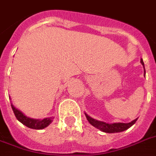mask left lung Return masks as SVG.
Here are the masks:
<instances>
[{
	"instance_id": "obj_1",
	"label": "left lung",
	"mask_w": 156,
	"mask_h": 156,
	"mask_svg": "<svg viewBox=\"0 0 156 156\" xmlns=\"http://www.w3.org/2000/svg\"><path fill=\"white\" fill-rule=\"evenodd\" d=\"M140 63H141L144 69H145V65H144V62H143L142 58L140 59ZM85 116H86L87 121L91 125L95 126L96 128H98L100 131H103V132H107V133H116V132H121V131H126V129L130 128L131 126L134 125L137 121L136 118V120H134V121L129 122V123H121V122H119V123L108 124V123H106V122H100V121H98V120L93 119L86 113H85Z\"/></svg>"
}]
</instances>
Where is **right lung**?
Instances as JSON below:
<instances>
[{"instance_id": "1", "label": "right lung", "mask_w": 156, "mask_h": 156, "mask_svg": "<svg viewBox=\"0 0 156 156\" xmlns=\"http://www.w3.org/2000/svg\"><path fill=\"white\" fill-rule=\"evenodd\" d=\"M11 107H12V110L14 112V114L16 117V119L22 123L23 125H25V126H27L31 129H36V130H40V129H44L46 126L51 123L53 117H49V118H44L43 120H36V119H32V118H29L26 116H25L24 114L16 109V107H14L13 105L11 104Z\"/></svg>"}]
</instances>
